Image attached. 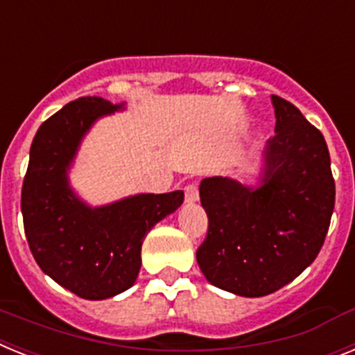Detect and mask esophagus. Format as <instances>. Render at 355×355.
Here are the masks:
<instances>
[{
	"label": "esophagus",
	"instance_id": "1",
	"mask_svg": "<svg viewBox=\"0 0 355 355\" xmlns=\"http://www.w3.org/2000/svg\"><path fill=\"white\" fill-rule=\"evenodd\" d=\"M197 199H199V187L196 183L187 184V188H184V200L187 202H196Z\"/></svg>",
	"mask_w": 355,
	"mask_h": 355
}]
</instances>
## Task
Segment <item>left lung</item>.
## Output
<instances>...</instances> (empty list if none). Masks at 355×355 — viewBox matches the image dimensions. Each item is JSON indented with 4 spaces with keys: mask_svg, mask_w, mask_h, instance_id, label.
Wrapping results in <instances>:
<instances>
[{
    "mask_svg": "<svg viewBox=\"0 0 355 355\" xmlns=\"http://www.w3.org/2000/svg\"><path fill=\"white\" fill-rule=\"evenodd\" d=\"M272 103L277 121L261 184L216 175L199 187L208 233L197 263L209 283L241 297L274 293L315 261L336 199L324 135L290 101Z\"/></svg>",
    "mask_w": 355,
    "mask_h": 355,
    "instance_id": "obj_1",
    "label": "left lung"
}]
</instances>
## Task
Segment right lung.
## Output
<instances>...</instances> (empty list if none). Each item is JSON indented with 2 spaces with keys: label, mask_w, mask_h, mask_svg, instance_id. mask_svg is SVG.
<instances>
[{
  "label": "right lung",
  "mask_w": 355,
  "mask_h": 355,
  "mask_svg": "<svg viewBox=\"0 0 355 355\" xmlns=\"http://www.w3.org/2000/svg\"><path fill=\"white\" fill-rule=\"evenodd\" d=\"M122 108L103 97H80L44 121L31 142L21 192L24 233L37 265L87 300H103L135 284L150 227L183 205V190L142 193L89 208L67 184V167L94 121Z\"/></svg>",
  "instance_id": "obj_1"
}]
</instances>
